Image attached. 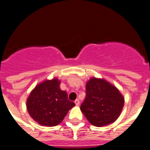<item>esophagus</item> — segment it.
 <instances>
[{
    "mask_svg": "<svg viewBox=\"0 0 150 150\" xmlns=\"http://www.w3.org/2000/svg\"><path fill=\"white\" fill-rule=\"evenodd\" d=\"M75 103L76 104V106H78V105L80 104V100H78V99H76V100H75Z\"/></svg>",
    "mask_w": 150,
    "mask_h": 150,
    "instance_id": "esophagus-1",
    "label": "esophagus"
}]
</instances>
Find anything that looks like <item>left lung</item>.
Wrapping results in <instances>:
<instances>
[{"label": "left lung", "mask_w": 150, "mask_h": 150, "mask_svg": "<svg viewBox=\"0 0 150 150\" xmlns=\"http://www.w3.org/2000/svg\"><path fill=\"white\" fill-rule=\"evenodd\" d=\"M124 104V96L115 86L104 79L92 78L86 83L81 110L89 123L100 127L115 122Z\"/></svg>", "instance_id": "1"}]
</instances>
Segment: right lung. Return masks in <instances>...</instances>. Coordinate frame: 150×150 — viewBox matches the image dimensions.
Wrapping results in <instances>:
<instances>
[{
  "instance_id": "add662e5",
  "label": "right lung",
  "mask_w": 150,
  "mask_h": 150,
  "mask_svg": "<svg viewBox=\"0 0 150 150\" xmlns=\"http://www.w3.org/2000/svg\"><path fill=\"white\" fill-rule=\"evenodd\" d=\"M58 78L46 80L31 92L26 100L29 115L40 125L54 127L59 124L69 110L75 107L67 93L60 89Z\"/></svg>"
}]
</instances>
